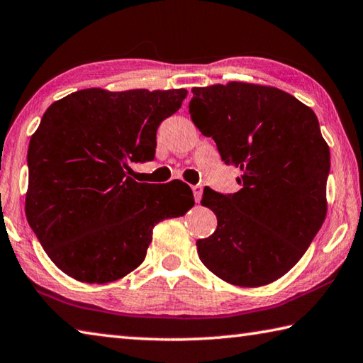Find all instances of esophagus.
<instances>
[{
    "label": "esophagus",
    "mask_w": 363,
    "mask_h": 363,
    "mask_svg": "<svg viewBox=\"0 0 363 363\" xmlns=\"http://www.w3.org/2000/svg\"><path fill=\"white\" fill-rule=\"evenodd\" d=\"M192 192L195 196V201L199 203L201 200V194H203V187L201 186H192Z\"/></svg>",
    "instance_id": "esophagus-1"
}]
</instances>
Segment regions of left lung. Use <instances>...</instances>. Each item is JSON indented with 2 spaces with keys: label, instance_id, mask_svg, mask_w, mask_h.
I'll return each mask as SVG.
<instances>
[{
  "label": "left lung",
  "instance_id": "left-lung-1",
  "mask_svg": "<svg viewBox=\"0 0 363 363\" xmlns=\"http://www.w3.org/2000/svg\"><path fill=\"white\" fill-rule=\"evenodd\" d=\"M189 113L241 189L204 187L217 228L199 240L200 260L220 279L259 287L291 269L324 223L330 150L311 108L274 87L228 82L192 89Z\"/></svg>",
  "mask_w": 363,
  "mask_h": 363
}]
</instances>
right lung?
<instances>
[{
	"label": "right lung",
	"mask_w": 363,
	"mask_h": 363,
	"mask_svg": "<svg viewBox=\"0 0 363 363\" xmlns=\"http://www.w3.org/2000/svg\"><path fill=\"white\" fill-rule=\"evenodd\" d=\"M187 90L85 89L52 103L28 146L26 219L50 260L71 278L104 284L146 259L152 228L194 206L182 181L131 179L155 159L157 128Z\"/></svg>",
	"instance_id": "1"
}]
</instances>
